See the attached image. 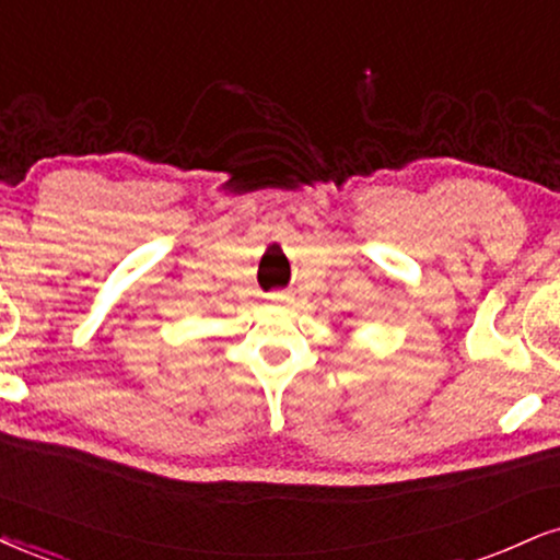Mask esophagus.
Returning a JSON list of instances; mask_svg holds the SVG:
<instances>
[{"instance_id": "1", "label": "esophagus", "mask_w": 560, "mask_h": 560, "mask_svg": "<svg viewBox=\"0 0 560 560\" xmlns=\"http://www.w3.org/2000/svg\"><path fill=\"white\" fill-rule=\"evenodd\" d=\"M272 301H278V303H288V301H291V293H272Z\"/></svg>"}]
</instances>
